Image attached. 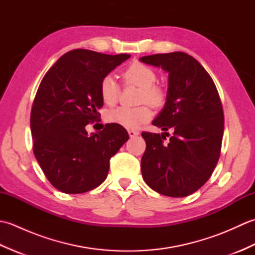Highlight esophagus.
<instances>
[{"instance_id": "34e87169", "label": "esophagus", "mask_w": 255, "mask_h": 255, "mask_svg": "<svg viewBox=\"0 0 255 255\" xmlns=\"http://www.w3.org/2000/svg\"><path fill=\"white\" fill-rule=\"evenodd\" d=\"M128 134H129V137H130V138H134V137L138 136L139 132L137 130H131V129H130V130H128Z\"/></svg>"}]
</instances>
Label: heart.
<instances>
[{"label": "heart", "mask_w": 255, "mask_h": 255, "mask_svg": "<svg viewBox=\"0 0 255 255\" xmlns=\"http://www.w3.org/2000/svg\"><path fill=\"white\" fill-rule=\"evenodd\" d=\"M123 78L126 84L136 85L141 89L140 102H147L153 107H161L165 103L166 94L164 90L155 85L156 74L152 68L141 62H132L123 72ZM100 94L102 101L108 106L115 105L121 88L112 75L103 78L100 84ZM152 117V112L147 105L128 108L117 107L107 113V122L116 124L127 129H137L144 123L149 122Z\"/></svg>", "instance_id": "1"}]
</instances>
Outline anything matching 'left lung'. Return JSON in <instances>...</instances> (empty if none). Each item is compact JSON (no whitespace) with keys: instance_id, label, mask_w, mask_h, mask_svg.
<instances>
[{"instance_id":"8db88e82","label":"left lung","mask_w":255,"mask_h":255,"mask_svg":"<svg viewBox=\"0 0 255 255\" xmlns=\"http://www.w3.org/2000/svg\"><path fill=\"white\" fill-rule=\"evenodd\" d=\"M139 60L169 73L166 102L152 125L173 131L167 144L162 140L167 132H142L147 144L142 177L159 194L188 196L208 181L220 156L224 112L218 91L202 64L185 52L158 53Z\"/></svg>"}]
</instances>
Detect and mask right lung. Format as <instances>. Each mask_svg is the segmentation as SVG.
I'll return each mask as SVG.
<instances>
[{
	"label": "right lung",
	"mask_w": 255,
	"mask_h": 255,
	"mask_svg": "<svg viewBox=\"0 0 255 255\" xmlns=\"http://www.w3.org/2000/svg\"><path fill=\"white\" fill-rule=\"evenodd\" d=\"M130 55H105L75 49L58 59L38 88L30 114L32 150L53 186L66 194L89 192L104 182L110 160L129 136L126 129L107 124L88 133L104 102L103 78Z\"/></svg>",
	"instance_id": "1"
}]
</instances>
